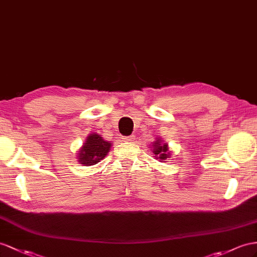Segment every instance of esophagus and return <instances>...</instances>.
I'll list each match as a JSON object with an SVG mask.
<instances>
[{
    "label": "esophagus",
    "mask_w": 257,
    "mask_h": 257,
    "mask_svg": "<svg viewBox=\"0 0 257 257\" xmlns=\"http://www.w3.org/2000/svg\"><path fill=\"white\" fill-rule=\"evenodd\" d=\"M134 136H130V137H126V138H123V140L126 141V142H131V141H134Z\"/></svg>",
    "instance_id": "obj_1"
}]
</instances>
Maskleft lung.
<instances>
[{"instance_id": "left-lung-1", "label": "left lung", "mask_w": 257, "mask_h": 257, "mask_svg": "<svg viewBox=\"0 0 257 257\" xmlns=\"http://www.w3.org/2000/svg\"><path fill=\"white\" fill-rule=\"evenodd\" d=\"M151 149H152V152L155 155L154 156L155 159L160 160V162L165 163L168 159H170V156H172V153H170L169 151L168 143L164 142V140L160 137L155 138V141L152 143Z\"/></svg>"}]
</instances>
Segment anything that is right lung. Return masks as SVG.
I'll use <instances>...</instances> for the list:
<instances>
[{"label": "right lung", "instance_id": "right-lung-1", "mask_svg": "<svg viewBox=\"0 0 257 257\" xmlns=\"http://www.w3.org/2000/svg\"><path fill=\"white\" fill-rule=\"evenodd\" d=\"M113 142L103 139L101 135L91 133L83 142V146L78 150L77 161L83 166L95 165L108 154Z\"/></svg>", "mask_w": 257, "mask_h": 257}]
</instances>
